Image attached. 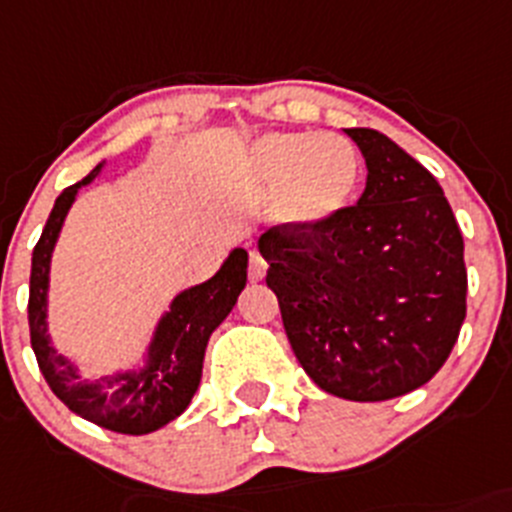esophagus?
I'll return each instance as SVG.
<instances>
[{
    "label": "esophagus",
    "instance_id": "obj_1",
    "mask_svg": "<svg viewBox=\"0 0 512 512\" xmlns=\"http://www.w3.org/2000/svg\"><path fill=\"white\" fill-rule=\"evenodd\" d=\"M265 272H267V262L262 260L260 252H252L250 265H247V278H250V283H260V280L265 278Z\"/></svg>",
    "mask_w": 512,
    "mask_h": 512
}]
</instances>
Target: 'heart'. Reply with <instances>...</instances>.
Listing matches in <instances>:
<instances>
[{"label":"heart","mask_w":512,"mask_h":512,"mask_svg":"<svg viewBox=\"0 0 512 512\" xmlns=\"http://www.w3.org/2000/svg\"><path fill=\"white\" fill-rule=\"evenodd\" d=\"M250 171L262 191H280V219L293 229H315L351 204L361 161L336 133L275 131L250 148Z\"/></svg>","instance_id":"obj_1"}]
</instances>
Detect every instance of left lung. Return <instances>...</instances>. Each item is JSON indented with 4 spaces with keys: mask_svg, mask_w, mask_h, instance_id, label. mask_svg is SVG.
Returning a JSON list of instances; mask_svg holds the SVG:
<instances>
[{
    "mask_svg": "<svg viewBox=\"0 0 512 512\" xmlns=\"http://www.w3.org/2000/svg\"><path fill=\"white\" fill-rule=\"evenodd\" d=\"M366 159L353 207L315 229L260 234L267 288L305 374L348 401H386L444 366L467 313L465 242L442 186L374 128H343Z\"/></svg>",
    "mask_w": 512,
    "mask_h": 512,
    "instance_id": "obj_1",
    "label": "left lung"
}]
</instances>
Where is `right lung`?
Segmentation results:
<instances>
[{"instance_id": "right-lung-1", "label": "right lung", "mask_w": 512, "mask_h": 512, "mask_svg": "<svg viewBox=\"0 0 512 512\" xmlns=\"http://www.w3.org/2000/svg\"><path fill=\"white\" fill-rule=\"evenodd\" d=\"M100 161L83 181L68 186L55 199L50 219L32 252L30 336L42 376L57 399L78 417L121 434H148L174 422L197 394L202 381L204 351L214 328L229 315L247 283V250L234 247L207 283L191 285L171 300L159 318L151 343L136 369L116 371L98 381L80 376L68 356L57 353L47 331V290L50 262L70 207L83 186L100 176Z\"/></svg>"}]
</instances>
